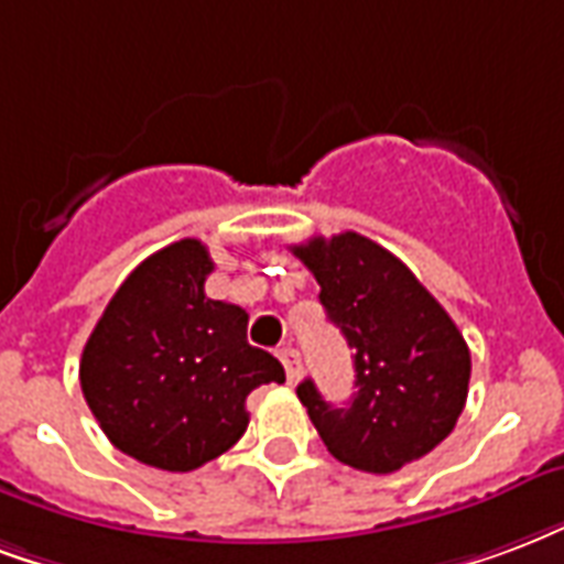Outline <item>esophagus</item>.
Segmentation results:
<instances>
[{
    "label": "esophagus",
    "mask_w": 564,
    "mask_h": 564,
    "mask_svg": "<svg viewBox=\"0 0 564 564\" xmlns=\"http://www.w3.org/2000/svg\"><path fill=\"white\" fill-rule=\"evenodd\" d=\"M278 358H281L283 370H286V379H290V382H299V377H302V358H299V352L286 346V349L278 352Z\"/></svg>",
    "instance_id": "34e87169"
}]
</instances>
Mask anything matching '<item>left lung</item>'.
<instances>
[{
  "mask_svg": "<svg viewBox=\"0 0 564 564\" xmlns=\"http://www.w3.org/2000/svg\"><path fill=\"white\" fill-rule=\"evenodd\" d=\"M319 302L352 349L356 394L332 406L304 379L299 400L337 460L388 475L431 454L469 394V346L445 307L382 245L358 232L295 245Z\"/></svg>",
  "mask_w": 564,
  "mask_h": 564,
  "instance_id": "1",
  "label": "left lung"
}]
</instances>
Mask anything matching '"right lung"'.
<instances>
[{
    "instance_id": "1",
    "label": "right lung",
    "mask_w": 564,
    "mask_h": 564,
    "mask_svg": "<svg viewBox=\"0 0 564 564\" xmlns=\"http://www.w3.org/2000/svg\"><path fill=\"white\" fill-rule=\"evenodd\" d=\"M203 241L152 253L104 307L80 358L83 398L133 460L191 473L248 431L253 388L283 382L278 358L248 344V314L206 295Z\"/></svg>"
}]
</instances>
